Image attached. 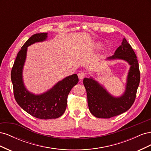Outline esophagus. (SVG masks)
<instances>
[{
    "mask_svg": "<svg viewBox=\"0 0 151 151\" xmlns=\"http://www.w3.org/2000/svg\"><path fill=\"white\" fill-rule=\"evenodd\" d=\"M85 76H86V73L83 72H81L78 74V77L79 79H83L85 77Z\"/></svg>",
    "mask_w": 151,
    "mask_h": 151,
    "instance_id": "1",
    "label": "esophagus"
}]
</instances>
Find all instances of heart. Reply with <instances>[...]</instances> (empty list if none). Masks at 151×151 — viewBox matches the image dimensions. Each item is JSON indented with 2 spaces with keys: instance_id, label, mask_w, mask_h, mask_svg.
<instances>
[{
  "instance_id": "b5f03b06",
  "label": "heart",
  "mask_w": 151,
  "mask_h": 151,
  "mask_svg": "<svg viewBox=\"0 0 151 151\" xmlns=\"http://www.w3.org/2000/svg\"><path fill=\"white\" fill-rule=\"evenodd\" d=\"M97 45H98V46H99V44H97Z\"/></svg>"
}]
</instances>
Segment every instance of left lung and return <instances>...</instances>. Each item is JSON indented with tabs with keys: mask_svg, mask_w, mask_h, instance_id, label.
Masks as SVG:
<instances>
[{
	"mask_svg": "<svg viewBox=\"0 0 151 151\" xmlns=\"http://www.w3.org/2000/svg\"><path fill=\"white\" fill-rule=\"evenodd\" d=\"M122 59L131 65L128 75L125 92L120 98H114L93 79L85 78L83 84L88 96L89 109L93 115L100 118H110L127 111L134 104L140 83V74L137 56L124 38L114 55L108 59Z\"/></svg>",
	"mask_w": 151,
	"mask_h": 151,
	"instance_id": "1",
	"label": "left lung"
}]
</instances>
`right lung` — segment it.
I'll return each instance as SVG.
<instances>
[{
	"instance_id": "add662e5",
	"label": "right lung",
	"mask_w": 151,
	"mask_h": 151,
	"mask_svg": "<svg viewBox=\"0 0 151 151\" xmlns=\"http://www.w3.org/2000/svg\"><path fill=\"white\" fill-rule=\"evenodd\" d=\"M47 33L32 35L17 53L12 68L11 81L16 102L25 111L39 119L57 118L64 113L67 98L70 90L78 83L77 74L68 76L43 94L35 95L29 93L24 86L22 70L25 62L27 47L35 42H42L47 37Z\"/></svg>"
}]
</instances>
